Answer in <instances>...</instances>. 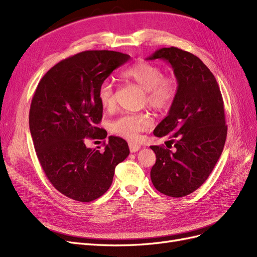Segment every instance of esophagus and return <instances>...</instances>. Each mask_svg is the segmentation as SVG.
<instances>
[{
    "label": "esophagus",
    "mask_w": 257,
    "mask_h": 257,
    "mask_svg": "<svg viewBox=\"0 0 257 257\" xmlns=\"http://www.w3.org/2000/svg\"><path fill=\"white\" fill-rule=\"evenodd\" d=\"M128 147H130V151L132 153L137 152L139 149H141V146H139L138 144H135V143H128Z\"/></svg>",
    "instance_id": "esophagus-1"
}]
</instances>
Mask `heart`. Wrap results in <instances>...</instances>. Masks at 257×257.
Returning <instances> with one entry per match:
<instances>
[{"instance_id":"heart-1","label":"heart","mask_w":257,"mask_h":257,"mask_svg":"<svg viewBox=\"0 0 257 257\" xmlns=\"http://www.w3.org/2000/svg\"><path fill=\"white\" fill-rule=\"evenodd\" d=\"M124 78L136 82L146 90L147 103L155 110L165 111L173 106L179 92V81L174 74L162 75L161 68L148 62H139L123 69ZM98 100L105 109L114 104L113 84L105 80L99 85ZM153 124L149 113H125L110 124L112 133L128 141H136L139 134L149 130Z\"/></svg>"}]
</instances>
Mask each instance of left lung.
Returning <instances> with one entry per match:
<instances>
[{
    "mask_svg": "<svg viewBox=\"0 0 257 257\" xmlns=\"http://www.w3.org/2000/svg\"><path fill=\"white\" fill-rule=\"evenodd\" d=\"M164 59L179 81L177 98L165 119L155 127L175 150L151 146L157 162L151 180L159 192L183 197L196 191L211 174L227 136L224 102L213 74L199 58L177 47L162 48L149 60Z\"/></svg>",
    "mask_w": 257,
    "mask_h": 257,
    "instance_id": "obj_1",
    "label": "left lung"
}]
</instances>
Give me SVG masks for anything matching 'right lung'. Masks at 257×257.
<instances>
[{
    "label": "right lung",
    "mask_w": 257,
    "mask_h": 257,
    "mask_svg": "<svg viewBox=\"0 0 257 257\" xmlns=\"http://www.w3.org/2000/svg\"><path fill=\"white\" fill-rule=\"evenodd\" d=\"M131 59L110 50H88L62 60L44 75L30 107L29 124L36 155L50 183L66 197L95 200L110 188L115 166L130 149L109 136L104 150L85 147L87 138L104 139L97 125L103 106L98 89L115 68Z\"/></svg>",
    "instance_id": "obj_1"
}]
</instances>
